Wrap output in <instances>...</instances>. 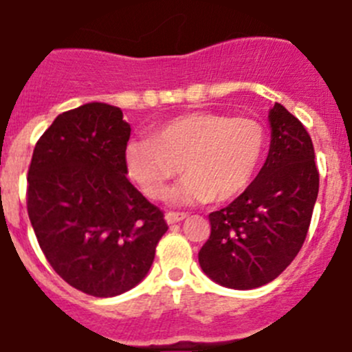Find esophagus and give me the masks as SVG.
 <instances>
[{"label": "esophagus", "mask_w": 352, "mask_h": 352, "mask_svg": "<svg viewBox=\"0 0 352 352\" xmlns=\"http://www.w3.org/2000/svg\"><path fill=\"white\" fill-rule=\"evenodd\" d=\"M186 218H187V213H177V211H168V213L165 214V220L168 225L179 223V221L186 220Z\"/></svg>", "instance_id": "obj_1"}]
</instances>
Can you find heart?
<instances>
[{"mask_svg":"<svg viewBox=\"0 0 352 352\" xmlns=\"http://www.w3.org/2000/svg\"><path fill=\"white\" fill-rule=\"evenodd\" d=\"M265 125L252 117L194 111L163 122L149 139L127 146L131 179L151 199H163L182 172L180 203H227L252 184L267 149Z\"/></svg>","mask_w":352,"mask_h":352,"instance_id":"b5f03b06","label":"heart"}]
</instances>
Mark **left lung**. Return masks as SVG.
<instances>
[{
    "instance_id": "1",
    "label": "left lung",
    "mask_w": 352,
    "mask_h": 352,
    "mask_svg": "<svg viewBox=\"0 0 352 352\" xmlns=\"http://www.w3.org/2000/svg\"><path fill=\"white\" fill-rule=\"evenodd\" d=\"M268 118L270 153L258 177L228 206L208 214L211 234L199 265L228 289L261 287L291 265L318 196L320 173L305 125L278 103Z\"/></svg>"
}]
</instances>
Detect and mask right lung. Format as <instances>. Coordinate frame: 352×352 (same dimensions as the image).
<instances>
[{"mask_svg":"<svg viewBox=\"0 0 352 352\" xmlns=\"http://www.w3.org/2000/svg\"><path fill=\"white\" fill-rule=\"evenodd\" d=\"M131 125L120 108L65 111L37 141L27 213L53 270L77 291L113 298L149 272L168 225L127 180Z\"/></svg>","mask_w":352,"mask_h":352,"instance_id":"1","label":"right lung"}]
</instances>
